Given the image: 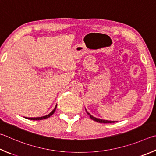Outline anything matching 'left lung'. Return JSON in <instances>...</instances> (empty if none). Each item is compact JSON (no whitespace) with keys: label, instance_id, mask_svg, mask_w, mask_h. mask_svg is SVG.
<instances>
[{"label":"left lung","instance_id":"left-lung-1","mask_svg":"<svg viewBox=\"0 0 156 156\" xmlns=\"http://www.w3.org/2000/svg\"><path fill=\"white\" fill-rule=\"evenodd\" d=\"M86 111H87V110H86ZM87 113L88 114V115H89V117H90V119H93V121H97V122H98V123H115V121L100 119H98V118H96V117H93V116L91 115H90V113H89L87 111Z\"/></svg>","mask_w":156,"mask_h":156}]
</instances>
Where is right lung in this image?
Instances as JSON below:
<instances>
[{
  "mask_svg": "<svg viewBox=\"0 0 156 156\" xmlns=\"http://www.w3.org/2000/svg\"><path fill=\"white\" fill-rule=\"evenodd\" d=\"M56 106H57V105H56L55 108H54V110H52V112H51L50 114H48V115H46V116H44V117H34V118H28V117H26L27 119H30V120H42V119H47L50 117V116H52L54 113H55V110H56Z\"/></svg>",
  "mask_w": 156,
  "mask_h": 156,
  "instance_id": "add662e5",
  "label": "right lung"
}]
</instances>
